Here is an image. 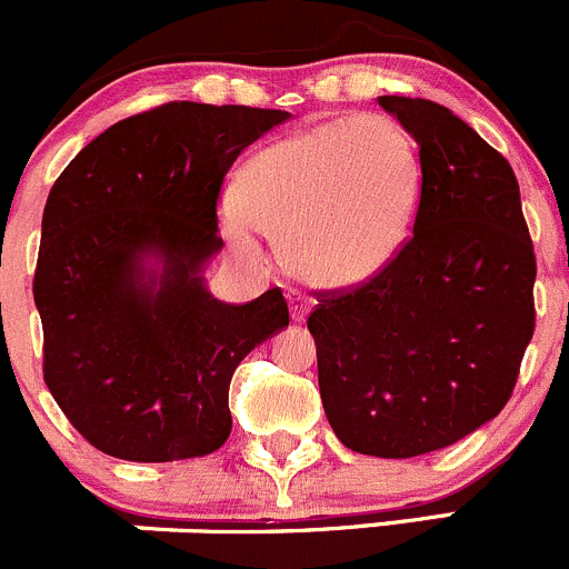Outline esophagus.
Instances as JSON below:
<instances>
[{
	"label": "esophagus",
	"instance_id": "1",
	"mask_svg": "<svg viewBox=\"0 0 569 569\" xmlns=\"http://www.w3.org/2000/svg\"><path fill=\"white\" fill-rule=\"evenodd\" d=\"M287 301H290V315H292V320H296V323L307 320L309 309H312V301H309V298L303 296V292L290 290V292H287Z\"/></svg>",
	"mask_w": 569,
	"mask_h": 569
}]
</instances>
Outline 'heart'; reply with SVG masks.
Wrapping results in <instances>:
<instances>
[{
  "label": "heart",
  "instance_id": "b5f03b06",
  "mask_svg": "<svg viewBox=\"0 0 569 569\" xmlns=\"http://www.w3.org/2000/svg\"><path fill=\"white\" fill-rule=\"evenodd\" d=\"M423 179L418 143L396 118H335L257 151L240 196L223 199L221 229L243 254L273 234L309 284L353 287L407 246Z\"/></svg>",
  "mask_w": 569,
  "mask_h": 569
}]
</instances>
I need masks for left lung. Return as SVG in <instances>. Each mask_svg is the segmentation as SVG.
<instances>
[{
    "mask_svg": "<svg viewBox=\"0 0 569 569\" xmlns=\"http://www.w3.org/2000/svg\"><path fill=\"white\" fill-rule=\"evenodd\" d=\"M379 104L420 149L418 221L385 271L318 292L307 326L337 440L409 459L453 446L506 407L533 335L537 257L500 151L437 101Z\"/></svg>",
    "mask_w": 569,
    "mask_h": 569,
    "instance_id": "obj_1",
    "label": "left lung"
}]
</instances>
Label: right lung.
Listing matches in <instances>:
<instances>
[{"label": "right lung", "instance_id": "add662e5", "mask_svg": "<svg viewBox=\"0 0 569 569\" xmlns=\"http://www.w3.org/2000/svg\"><path fill=\"white\" fill-rule=\"evenodd\" d=\"M287 118L168 101L104 129L49 190L32 279L43 381L107 457L173 462L218 451L232 431L234 368L290 323L279 287L223 303L201 279L223 249V177Z\"/></svg>", "mask_w": 569, "mask_h": 569}]
</instances>
